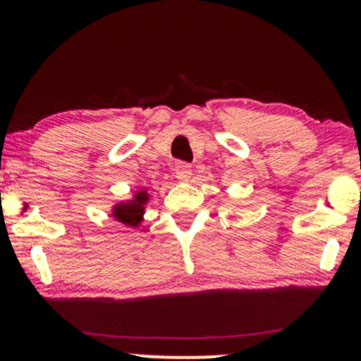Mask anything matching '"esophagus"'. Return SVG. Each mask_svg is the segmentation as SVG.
Returning <instances> with one entry per match:
<instances>
[{
  "label": "esophagus",
  "mask_w": 361,
  "mask_h": 361,
  "mask_svg": "<svg viewBox=\"0 0 361 361\" xmlns=\"http://www.w3.org/2000/svg\"><path fill=\"white\" fill-rule=\"evenodd\" d=\"M175 175L180 181H188L190 176H192V166H190L188 163L180 161V163H176L175 166Z\"/></svg>",
  "instance_id": "obj_1"
}]
</instances>
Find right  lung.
Listing matches in <instances>:
<instances>
[{"mask_svg": "<svg viewBox=\"0 0 361 361\" xmlns=\"http://www.w3.org/2000/svg\"><path fill=\"white\" fill-rule=\"evenodd\" d=\"M149 200V195L144 190H140L134 195L132 200L120 202V204L114 205L111 215L117 219L118 222L126 224L128 227H137L144 219V207H146Z\"/></svg>", "mask_w": 361, "mask_h": 361, "instance_id": "right-lung-1", "label": "right lung"}]
</instances>
